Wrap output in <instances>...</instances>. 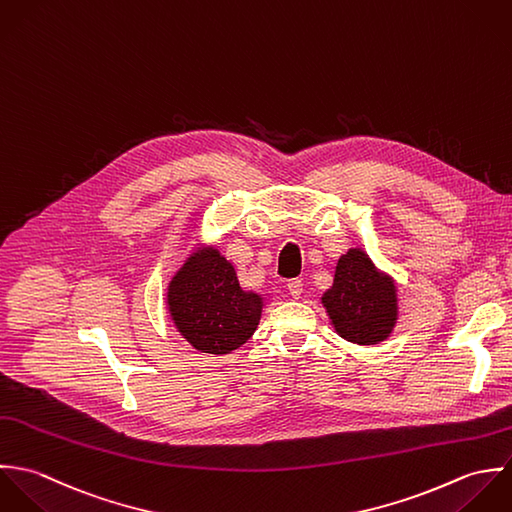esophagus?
Listing matches in <instances>:
<instances>
[{"label": "esophagus", "instance_id": "34e87169", "mask_svg": "<svg viewBox=\"0 0 512 512\" xmlns=\"http://www.w3.org/2000/svg\"><path fill=\"white\" fill-rule=\"evenodd\" d=\"M287 289H289V293H291L293 299H299L301 293H303V281H301V279H291V281L287 283Z\"/></svg>", "mask_w": 512, "mask_h": 512}]
</instances>
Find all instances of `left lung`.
<instances>
[{"instance_id":"left-lung-1","label":"left lung","mask_w":512,"mask_h":512,"mask_svg":"<svg viewBox=\"0 0 512 512\" xmlns=\"http://www.w3.org/2000/svg\"><path fill=\"white\" fill-rule=\"evenodd\" d=\"M320 301L334 330L354 344H380L398 322L396 283L362 249L338 259L334 283Z\"/></svg>"}]
</instances>
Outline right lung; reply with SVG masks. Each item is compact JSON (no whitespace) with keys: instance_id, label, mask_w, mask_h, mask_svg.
<instances>
[{"instance_id":"obj_1","label":"right lung","mask_w":512,"mask_h":512,"mask_svg":"<svg viewBox=\"0 0 512 512\" xmlns=\"http://www.w3.org/2000/svg\"><path fill=\"white\" fill-rule=\"evenodd\" d=\"M166 303L178 332L200 352L229 354L261 320L263 297L243 291L233 265L215 249L190 255L168 285Z\"/></svg>"}]
</instances>
